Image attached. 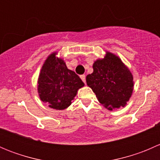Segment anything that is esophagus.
<instances>
[{
	"mask_svg": "<svg viewBox=\"0 0 160 160\" xmlns=\"http://www.w3.org/2000/svg\"><path fill=\"white\" fill-rule=\"evenodd\" d=\"M80 78H81V80H83V83H85V82H86V76H85L84 74H83V75L80 76Z\"/></svg>",
	"mask_w": 160,
	"mask_h": 160,
	"instance_id": "esophagus-1",
	"label": "esophagus"
}]
</instances>
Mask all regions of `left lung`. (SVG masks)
<instances>
[{"mask_svg": "<svg viewBox=\"0 0 160 160\" xmlns=\"http://www.w3.org/2000/svg\"><path fill=\"white\" fill-rule=\"evenodd\" d=\"M93 72L87 76L88 86L105 108L125 107L133 91V76L122 59L110 52L93 64Z\"/></svg>", "mask_w": 160, "mask_h": 160, "instance_id": "obj_1", "label": "left lung"}]
</instances>
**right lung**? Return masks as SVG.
I'll return each mask as SVG.
<instances>
[{
    "label": "right lung",
    "instance_id": "obj_1",
    "mask_svg": "<svg viewBox=\"0 0 160 160\" xmlns=\"http://www.w3.org/2000/svg\"><path fill=\"white\" fill-rule=\"evenodd\" d=\"M52 52L47 57L38 79V93L42 101L56 110H64L72 104L77 90L84 86L78 75Z\"/></svg>",
    "mask_w": 160,
    "mask_h": 160
}]
</instances>
